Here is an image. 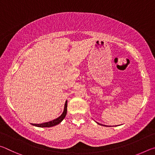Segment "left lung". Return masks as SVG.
Instances as JSON below:
<instances>
[{
    "label": "left lung",
    "instance_id": "8db88e82",
    "mask_svg": "<svg viewBox=\"0 0 155 155\" xmlns=\"http://www.w3.org/2000/svg\"><path fill=\"white\" fill-rule=\"evenodd\" d=\"M97 123H98V122H97ZM98 124H100V125H102V124H99V123H98ZM103 126H104V125H103Z\"/></svg>",
    "mask_w": 155,
    "mask_h": 155
}]
</instances>
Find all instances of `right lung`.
<instances>
[{
    "label": "right lung",
    "instance_id": "add662e5",
    "mask_svg": "<svg viewBox=\"0 0 155 155\" xmlns=\"http://www.w3.org/2000/svg\"><path fill=\"white\" fill-rule=\"evenodd\" d=\"M67 103L68 101H65V105H64V112L62 113V114L60 115L59 117L54 119L53 120H51V121H49L48 122H44V123H41V124H31L35 127H54V126L59 124L60 122H61L65 118V115H66L67 114Z\"/></svg>",
    "mask_w": 155,
    "mask_h": 155
}]
</instances>
